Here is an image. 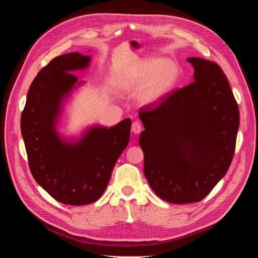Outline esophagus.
<instances>
[{"mask_svg": "<svg viewBox=\"0 0 258 258\" xmlns=\"http://www.w3.org/2000/svg\"><path fill=\"white\" fill-rule=\"evenodd\" d=\"M132 132H133L134 134H136V135L140 134V133L142 132V126H141V123H140V122H138V121H135V122H133V124H132Z\"/></svg>", "mask_w": 258, "mask_h": 258, "instance_id": "esophagus-1", "label": "esophagus"}]
</instances>
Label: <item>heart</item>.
<instances>
[{
  "instance_id": "b5f03b06",
  "label": "heart",
  "mask_w": 258,
  "mask_h": 258,
  "mask_svg": "<svg viewBox=\"0 0 258 258\" xmlns=\"http://www.w3.org/2000/svg\"><path fill=\"white\" fill-rule=\"evenodd\" d=\"M179 75L175 62L165 58H149L125 70L121 82L125 87L138 89L136 98L140 105L150 107L160 103L173 91Z\"/></svg>"
}]
</instances>
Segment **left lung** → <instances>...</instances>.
I'll use <instances>...</instances> for the list:
<instances>
[{"mask_svg": "<svg viewBox=\"0 0 258 258\" xmlns=\"http://www.w3.org/2000/svg\"><path fill=\"white\" fill-rule=\"evenodd\" d=\"M187 61L194 82L139 113L146 179L172 204L199 202L211 192L230 167L239 130L238 104L222 68L198 57Z\"/></svg>", "mask_w": 258, "mask_h": 258, "instance_id": "1", "label": "left lung"}]
</instances>
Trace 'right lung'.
Listing matches in <instances>:
<instances>
[{
	"label": "right lung",
	"mask_w": 258,
	"mask_h": 258,
	"mask_svg": "<svg viewBox=\"0 0 258 258\" xmlns=\"http://www.w3.org/2000/svg\"><path fill=\"white\" fill-rule=\"evenodd\" d=\"M90 55H61L33 80L21 115V134L35 181L55 200L86 205L104 193L113 167L130 142L132 121L113 126L93 124L79 136L59 131L65 106L85 82L72 75L89 68Z\"/></svg>",
	"instance_id": "add662e5"
}]
</instances>
